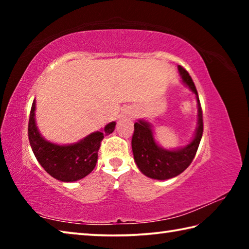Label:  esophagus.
<instances>
[{
    "instance_id": "esophagus-1",
    "label": "esophagus",
    "mask_w": 249,
    "mask_h": 249,
    "mask_svg": "<svg viewBox=\"0 0 249 249\" xmlns=\"http://www.w3.org/2000/svg\"><path fill=\"white\" fill-rule=\"evenodd\" d=\"M123 113L125 114V116H129V117H132V116H134V115H135V113H136V111H135V109H134L133 107H128L124 108Z\"/></svg>"
}]
</instances>
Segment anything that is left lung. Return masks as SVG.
I'll use <instances>...</instances> for the list:
<instances>
[{
  "label": "left lung",
  "instance_id": "left-lung-1",
  "mask_svg": "<svg viewBox=\"0 0 249 249\" xmlns=\"http://www.w3.org/2000/svg\"><path fill=\"white\" fill-rule=\"evenodd\" d=\"M181 81L196 95L197 107V125L189 144L174 149L160 146L155 140L153 126L146 120H138L134 124L132 149L138 169L146 177L156 180H167L179 176L190 166L203 134V121L199 95L190 74L178 66Z\"/></svg>",
  "mask_w": 249,
  "mask_h": 249
}]
</instances>
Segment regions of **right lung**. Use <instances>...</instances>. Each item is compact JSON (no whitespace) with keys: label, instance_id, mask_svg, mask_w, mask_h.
Here are the masks:
<instances>
[{"label":"right lung","instance_id":"add662e5","mask_svg":"<svg viewBox=\"0 0 249 249\" xmlns=\"http://www.w3.org/2000/svg\"><path fill=\"white\" fill-rule=\"evenodd\" d=\"M36 100H34L28 122V140L32 150L46 172L62 182H73L84 178L94 169L98 151L104 136L113 133L116 123L111 122L77 142L59 145L40 134L36 124Z\"/></svg>","mask_w":249,"mask_h":249}]
</instances>
